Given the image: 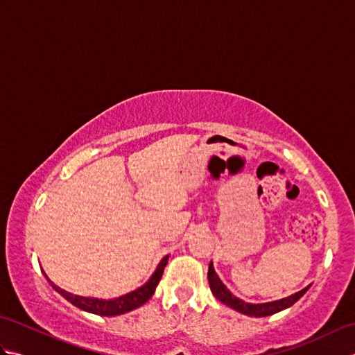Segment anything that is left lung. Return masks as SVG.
<instances>
[{
  "label": "left lung",
  "instance_id": "obj_1",
  "mask_svg": "<svg viewBox=\"0 0 355 355\" xmlns=\"http://www.w3.org/2000/svg\"><path fill=\"white\" fill-rule=\"evenodd\" d=\"M207 279H209V285L210 290H212L214 296L223 302L224 305L230 306L232 310H235L238 313H243L245 315H252V318H266V315L276 314L282 310H286L291 305H294L297 300L304 296V294L310 288V285L305 286L304 290H300L297 293L291 294L288 297L273 300V302H266V304H248L244 302L243 299L236 297L235 294L230 293V290L223 284V281L218 277L216 271L214 268V263H209V271H207Z\"/></svg>",
  "mask_w": 355,
  "mask_h": 355
}]
</instances>
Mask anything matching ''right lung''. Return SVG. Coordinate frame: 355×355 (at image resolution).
<instances>
[{
	"label": "right lung",
	"instance_id": "right-lung-1",
	"mask_svg": "<svg viewBox=\"0 0 355 355\" xmlns=\"http://www.w3.org/2000/svg\"><path fill=\"white\" fill-rule=\"evenodd\" d=\"M168 259H169V254L164 256V258L160 261V263H158L153 276L148 279L146 284L139 286L137 290L126 293V294H123V296H119L114 299H97V297L78 296V294L65 291L61 288V286L53 284L49 279V276L44 273V270H42V273L45 277H47V281L50 282L53 288L61 294V296H64L67 300H69L70 304L80 308V310L93 313V314H99V315H119V314H125L128 311L135 310V308H139L143 304H146L148 300L153 297L157 285L162 279L166 263H168Z\"/></svg>",
	"mask_w": 355,
	"mask_h": 355
}]
</instances>
